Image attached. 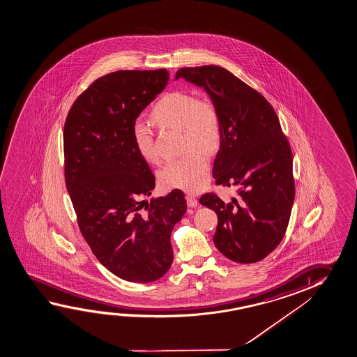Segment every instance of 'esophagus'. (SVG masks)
<instances>
[{
	"instance_id": "1",
	"label": "esophagus",
	"mask_w": 357,
	"mask_h": 357,
	"mask_svg": "<svg viewBox=\"0 0 357 357\" xmlns=\"http://www.w3.org/2000/svg\"><path fill=\"white\" fill-rule=\"evenodd\" d=\"M187 206L188 207H196L198 204L197 198L192 195H187L186 196Z\"/></svg>"
}]
</instances>
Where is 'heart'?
Listing matches in <instances>:
<instances>
[{"label": "heart", "instance_id": "obj_1", "mask_svg": "<svg viewBox=\"0 0 357 357\" xmlns=\"http://www.w3.org/2000/svg\"><path fill=\"white\" fill-rule=\"evenodd\" d=\"M150 119L159 129L181 130L183 149H191L165 165L160 171L161 185L188 192L199 191L210 177V159L203 150L215 153L221 142V119L215 102L208 96L196 98L187 91H169L155 102ZM131 137L142 159L147 162L158 160L149 126L136 121Z\"/></svg>", "mask_w": 357, "mask_h": 357}]
</instances>
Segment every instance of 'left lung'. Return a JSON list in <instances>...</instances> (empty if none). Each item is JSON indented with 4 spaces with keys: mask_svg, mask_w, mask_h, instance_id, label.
<instances>
[{
    "mask_svg": "<svg viewBox=\"0 0 357 357\" xmlns=\"http://www.w3.org/2000/svg\"><path fill=\"white\" fill-rule=\"evenodd\" d=\"M183 78L202 86L221 119V145L213 164L215 185L237 186L241 201L225 204L204 193L215 211V247L228 259L255 263L272 253L287 232L294 202L293 153L272 105L261 93L218 66L186 67Z\"/></svg>",
    "mask_w": 357,
    "mask_h": 357,
    "instance_id": "obj_1",
    "label": "left lung"
}]
</instances>
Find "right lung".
<instances>
[{
    "mask_svg": "<svg viewBox=\"0 0 357 357\" xmlns=\"http://www.w3.org/2000/svg\"><path fill=\"white\" fill-rule=\"evenodd\" d=\"M166 69L118 70L94 80L69 110L64 177L80 232L96 259L128 282H155L174 261L171 232L187 204L181 190L151 195L155 176L131 129L164 91Z\"/></svg>",
    "mask_w": 357,
    "mask_h": 357,
    "instance_id": "obj_1",
    "label": "right lung"
}]
</instances>
